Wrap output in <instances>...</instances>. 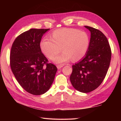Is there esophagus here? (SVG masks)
<instances>
[{"label":"esophagus","mask_w":121,"mask_h":121,"mask_svg":"<svg viewBox=\"0 0 121 121\" xmlns=\"http://www.w3.org/2000/svg\"><path fill=\"white\" fill-rule=\"evenodd\" d=\"M63 66V65H57V68H58V69H60L61 68H62Z\"/></svg>","instance_id":"obj_1"}]
</instances>
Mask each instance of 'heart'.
Listing matches in <instances>:
<instances>
[{"label": "heart", "instance_id": "obj_1", "mask_svg": "<svg viewBox=\"0 0 121 121\" xmlns=\"http://www.w3.org/2000/svg\"><path fill=\"white\" fill-rule=\"evenodd\" d=\"M90 39L84 31L72 28L56 30L51 35V38L44 37L40 43V48L44 55L51 59L62 49L63 52L52 59L56 63H65L71 59L81 60L88 51Z\"/></svg>", "mask_w": 121, "mask_h": 121}]
</instances>
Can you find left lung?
Masks as SVG:
<instances>
[{"instance_id": "8db88e82", "label": "left lung", "mask_w": 121, "mask_h": 121, "mask_svg": "<svg viewBox=\"0 0 121 121\" xmlns=\"http://www.w3.org/2000/svg\"><path fill=\"white\" fill-rule=\"evenodd\" d=\"M85 27L91 33L89 48L85 56L72 65L70 81L77 91L87 93L103 82L110 66L111 50L106 36L100 30Z\"/></svg>"}]
</instances>
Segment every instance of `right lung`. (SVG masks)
I'll list each match as a JSON object with an SVG mask.
<instances>
[{"label":"right lung","instance_id":"right-lung-1","mask_svg":"<svg viewBox=\"0 0 121 121\" xmlns=\"http://www.w3.org/2000/svg\"><path fill=\"white\" fill-rule=\"evenodd\" d=\"M49 30L32 29L23 32L15 38L10 51L13 74L22 88L34 95L48 91L57 71L40 48L42 36Z\"/></svg>","mask_w":121,"mask_h":121}]
</instances>
